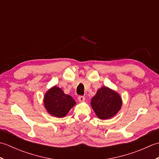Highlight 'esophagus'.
Returning a JSON list of instances; mask_svg holds the SVG:
<instances>
[{
	"instance_id": "34e87169",
	"label": "esophagus",
	"mask_w": 159,
	"mask_h": 159,
	"mask_svg": "<svg viewBox=\"0 0 159 159\" xmlns=\"http://www.w3.org/2000/svg\"><path fill=\"white\" fill-rule=\"evenodd\" d=\"M78 100H79V102H84V101L85 100V98L83 96H80L78 97Z\"/></svg>"
}]
</instances>
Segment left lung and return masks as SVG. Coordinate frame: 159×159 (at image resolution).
I'll list each match as a JSON object with an SVG mask.
<instances>
[{
	"instance_id": "8db88e82",
	"label": "left lung",
	"mask_w": 159,
	"mask_h": 159,
	"mask_svg": "<svg viewBox=\"0 0 159 159\" xmlns=\"http://www.w3.org/2000/svg\"><path fill=\"white\" fill-rule=\"evenodd\" d=\"M122 100L120 94L107 87H102L91 101V105L97 117L107 120L117 113L121 107Z\"/></svg>"
}]
</instances>
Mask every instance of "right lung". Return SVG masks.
<instances>
[{"label": "right lung", "instance_id": "add662e5", "mask_svg": "<svg viewBox=\"0 0 159 159\" xmlns=\"http://www.w3.org/2000/svg\"><path fill=\"white\" fill-rule=\"evenodd\" d=\"M43 103L48 113L57 117H65L76 104L72 96L64 93L63 91L57 86L47 91Z\"/></svg>", "mask_w": 159, "mask_h": 159}]
</instances>
